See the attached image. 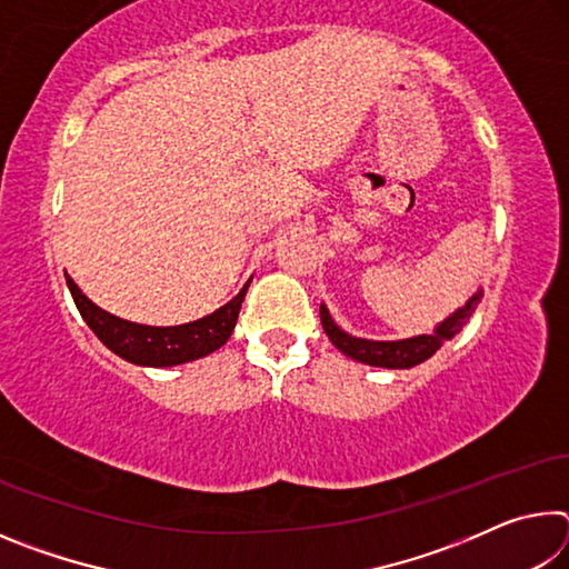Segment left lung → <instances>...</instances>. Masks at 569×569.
<instances>
[{
    "label": "left lung",
    "instance_id": "obj_1",
    "mask_svg": "<svg viewBox=\"0 0 569 569\" xmlns=\"http://www.w3.org/2000/svg\"><path fill=\"white\" fill-rule=\"evenodd\" d=\"M481 296H485V291L477 288L465 306H459L455 313H449L445 321L435 326V331L411 336V339H399V341H373V339H359V336L346 333L341 326L331 319L326 303H321V323L331 343L341 353L349 356V359L369 363V366H379V369H411V366L431 359L441 346L455 339V336L465 329L469 316L475 313L477 303L481 301Z\"/></svg>",
    "mask_w": 569,
    "mask_h": 569
}]
</instances>
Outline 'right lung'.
<instances>
[{"mask_svg":"<svg viewBox=\"0 0 569 569\" xmlns=\"http://www.w3.org/2000/svg\"><path fill=\"white\" fill-rule=\"evenodd\" d=\"M64 278L67 288H70V293L74 298L77 311H80L92 333L98 336L112 353H118L120 359L134 366H152V369L188 363L218 351L220 346L230 339V333H233L240 303H243L248 286L253 281V278H250V281L240 288V293L236 298H230L226 306H220L218 311L203 316V319L182 326H146L124 321L120 316L102 311L98 303H92L90 298L80 291V286H77L70 276L64 273Z\"/></svg>","mask_w":569,"mask_h":569,"instance_id":"obj_1","label":"right lung"}]
</instances>
